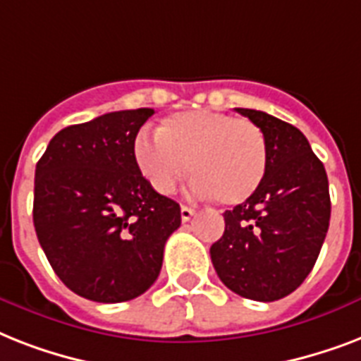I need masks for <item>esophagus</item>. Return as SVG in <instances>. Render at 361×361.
<instances>
[{"mask_svg": "<svg viewBox=\"0 0 361 361\" xmlns=\"http://www.w3.org/2000/svg\"><path fill=\"white\" fill-rule=\"evenodd\" d=\"M192 215H195V209L189 208V206H181V221L187 223V221L191 219Z\"/></svg>", "mask_w": 361, "mask_h": 361, "instance_id": "obj_1", "label": "esophagus"}]
</instances>
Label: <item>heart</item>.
Returning <instances> with one entry per match:
<instances>
[{
	"instance_id": "obj_1",
	"label": "heart",
	"mask_w": 361,
	"mask_h": 361,
	"mask_svg": "<svg viewBox=\"0 0 361 361\" xmlns=\"http://www.w3.org/2000/svg\"><path fill=\"white\" fill-rule=\"evenodd\" d=\"M135 161L161 195L174 191L189 163L192 192L214 195L223 206H238L262 185L268 146L262 129L251 120L215 110H187L164 118L155 138L138 136Z\"/></svg>"
}]
</instances>
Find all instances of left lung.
<instances>
[{"mask_svg":"<svg viewBox=\"0 0 361 361\" xmlns=\"http://www.w3.org/2000/svg\"><path fill=\"white\" fill-rule=\"evenodd\" d=\"M266 136L268 170L247 202L226 209L225 232L209 255L226 288L255 302H275L302 285L330 226V189L300 129L274 116L236 109Z\"/></svg>","mask_w":361,"mask_h":361,"instance_id":"left-lung-1","label":"left lung"}]
</instances>
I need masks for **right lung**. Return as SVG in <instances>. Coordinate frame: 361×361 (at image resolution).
I'll return each instance as SVG.
<instances>
[{"label":"right lung","mask_w":361,"mask_h":361,"mask_svg":"<svg viewBox=\"0 0 361 361\" xmlns=\"http://www.w3.org/2000/svg\"><path fill=\"white\" fill-rule=\"evenodd\" d=\"M153 114L120 110L65 127L37 163L39 243L63 285L92 302L144 294L181 225L180 204L159 195L136 166V135Z\"/></svg>","instance_id":"1"}]
</instances>
